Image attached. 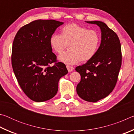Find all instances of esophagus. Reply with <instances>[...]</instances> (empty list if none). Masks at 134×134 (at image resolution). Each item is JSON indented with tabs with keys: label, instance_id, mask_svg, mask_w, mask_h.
I'll use <instances>...</instances> for the list:
<instances>
[{
	"label": "esophagus",
	"instance_id": "esophagus-1",
	"mask_svg": "<svg viewBox=\"0 0 134 134\" xmlns=\"http://www.w3.org/2000/svg\"><path fill=\"white\" fill-rule=\"evenodd\" d=\"M66 67L68 70V71H69V72H71L72 71H73V70H74L73 67L70 66V65H67Z\"/></svg>",
	"mask_w": 134,
	"mask_h": 134
}]
</instances>
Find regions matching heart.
Returning <instances> with one entry per match:
<instances>
[{
  "label": "heart",
  "instance_id": "obj_1",
  "mask_svg": "<svg viewBox=\"0 0 134 134\" xmlns=\"http://www.w3.org/2000/svg\"><path fill=\"white\" fill-rule=\"evenodd\" d=\"M100 37L96 31L76 24L66 25L62 29V34H54L51 37L50 45L55 53L60 54L70 44L71 50L61 54L58 60L66 64L86 63L96 55Z\"/></svg>",
  "mask_w": 134,
  "mask_h": 134
}]
</instances>
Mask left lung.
Masks as SVG:
<instances>
[{
    "label": "left lung",
    "instance_id": "left-lung-1",
    "mask_svg": "<svg viewBox=\"0 0 134 134\" xmlns=\"http://www.w3.org/2000/svg\"><path fill=\"white\" fill-rule=\"evenodd\" d=\"M87 22L100 27L102 40L94 57L76 68L81 76L76 90L82 99L96 102L108 96L116 86L122 64L121 46L116 34L104 22Z\"/></svg>",
    "mask_w": 134,
    "mask_h": 134
}]
</instances>
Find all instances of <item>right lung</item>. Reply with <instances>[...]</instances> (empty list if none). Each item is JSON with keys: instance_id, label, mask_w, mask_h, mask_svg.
<instances>
[{"instance_id": "obj_1", "label": "right lung", "mask_w": 134, "mask_h": 134, "mask_svg": "<svg viewBox=\"0 0 134 134\" xmlns=\"http://www.w3.org/2000/svg\"><path fill=\"white\" fill-rule=\"evenodd\" d=\"M63 24L53 19L35 20L20 28L15 37L11 56L13 70L24 93L33 101L53 98L60 79L68 73L50 45L51 37Z\"/></svg>"}]
</instances>
